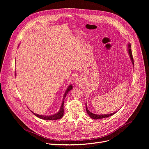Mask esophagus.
Segmentation results:
<instances>
[{"instance_id":"34e87169","label":"esophagus","mask_w":149,"mask_h":149,"mask_svg":"<svg viewBox=\"0 0 149 149\" xmlns=\"http://www.w3.org/2000/svg\"><path fill=\"white\" fill-rule=\"evenodd\" d=\"M79 82H80L79 79V78H77V79H76V83H77V84H79Z\"/></svg>"}]
</instances>
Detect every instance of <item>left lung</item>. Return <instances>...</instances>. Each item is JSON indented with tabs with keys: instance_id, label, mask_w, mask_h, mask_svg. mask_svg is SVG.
Listing matches in <instances>:
<instances>
[{
	"instance_id": "left-lung-1",
	"label": "left lung",
	"mask_w": 149,
	"mask_h": 149,
	"mask_svg": "<svg viewBox=\"0 0 149 149\" xmlns=\"http://www.w3.org/2000/svg\"><path fill=\"white\" fill-rule=\"evenodd\" d=\"M131 44H129L128 45H127V51H128V52H129V54L130 55V59L132 61V62L133 63V65L134 66V61H133V55H132V49H131ZM86 111L87 112V114L90 116V117L91 118H92L93 119H95V120H97V119H100V118H106V117H109L110 116H113V114H114L115 113H116V112L115 113H111V114H94L91 112H90L88 108H87V104L86 103Z\"/></svg>"
}]
</instances>
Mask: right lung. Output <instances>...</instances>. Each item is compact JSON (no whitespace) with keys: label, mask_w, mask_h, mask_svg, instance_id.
Instances as JSON below:
<instances>
[{"label":"right lung","mask_w":149,"mask_h":149,"mask_svg":"<svg viewBox=\"0 0 149 149\" xmlns=\"http://www.w3.org/2000/svg\"><path fill=\"white\" fill-rule=\"evenodd\" d=\"M16 75V74H15ZM72 89V85H70L68 86V87L67 88L65 93L63 95V100H62V104L60 107L59 111L56 113L55 114L53 115H49V116H44V115H39L38 114H35L33 112H32V111H31L32 113H33V114L36 116V117H38V118L42 119V120H58L61 118L63 116V103H64V99L66 97V95H67V94L68 93V92L71 90Z\"/></svg>","instance_id":"add662e5"}]
</instances>
